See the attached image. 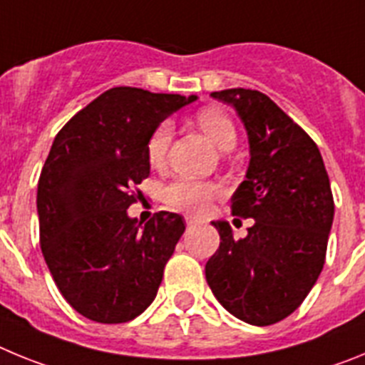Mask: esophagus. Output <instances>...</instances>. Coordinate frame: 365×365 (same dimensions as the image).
<instances>
[{
    "mask_svg": "<svg viewBox=\"0 0 365 365\" xmlns=\"http://www.w3.org/2000/svg\"><path fill=\"white\" fill-rule=\"evenodd\" d=\"M197 219L195 217H192V215H186V225H188V227H193V225H197Z\"/></svg>",
    "mask_w": 365,
    "mask_h": 365,
    "instance_id": "34e87169",
    "label": "esophagus"
}]
</instances>
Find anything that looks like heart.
<instances>
[{"label":"heart","instance_id":"heart-1","mask_svg":"<svg viewBox=\"0 0 365 365\" xmlns=\"http://www.w3.org/2000/svg\"><path fill=\"white\" fill-rule=\"evenodd\" d=\"M197 125L202 133L221 151H228L235 146L237 135L230 117L217 109H202L197 115ZM172 124L163 122L155 128L146 144V155L150 164L160 166L166 159V151L172 143ZM219 193V188L210 182L193 179H177L166 188V201L179 210L190 214H202L208 210L212 199Z\"/></svg>","mask_w":365,"mask_h":365}]
</instances>
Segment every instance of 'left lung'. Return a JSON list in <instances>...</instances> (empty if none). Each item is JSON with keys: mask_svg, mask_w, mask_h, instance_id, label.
<instances>
[{"mask_svg": "<svg viewBox=\"0 0 365 365\" xmlns=\"http://www.w3.org/2000/svg\"><path fill=\"white\" fill-rule=\"evenodd\" d=\"M210 96L232 106L247 130L250 160L232 215L256 222L234 240L227 221H212L221 243L206 282L230 314L263 327L294 312L320 276L333 193L318 146L269 96L243 87Z\"/></svg>", "mask_w": 365, "mask_h": 365, "instance_id": "8db88e82", "label": "left lung"}]
</instances>
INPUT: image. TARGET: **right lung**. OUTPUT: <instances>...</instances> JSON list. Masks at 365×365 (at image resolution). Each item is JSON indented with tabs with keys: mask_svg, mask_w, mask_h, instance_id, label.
I'll use <instances>...</instances> for the list:
<instances>
[{
	"mask_svg": "<svg viewBox=\"0 0 365 365\" xmlns=\"http://www.w3.org/2000/svg\"><path fill=\"white\" fill-rule=\"evenodd\" d=\"M197 96L113 87L54 137L38 182L40 245L71 307L98 324L146 311L185 232V219L130 217L135 185L150 175L146 144L163 120Z\"/></svg>",
	"mask_w": 365,
	"mask_h": 365,
	"instance_id": "1",
	"label": "right lung"
}]
</instances>
